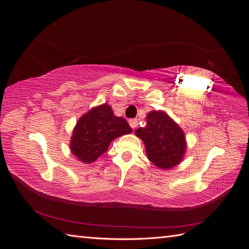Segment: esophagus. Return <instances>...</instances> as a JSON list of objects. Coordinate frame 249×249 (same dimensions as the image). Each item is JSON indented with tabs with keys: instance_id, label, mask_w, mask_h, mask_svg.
Segmentation results:
<instances>
[{
	"instance_id": "1",
	"label": "esophagus",
	"mask_w": 249,
	"mask_h": 249,
	"mask_svg": "<svg viewBox=\"0 0 249 249\" xmlns=\"http://www.w3.org/2000/svg\"><path fill=\"white\" fill-rule=\"evenodd\" d=\"M129 124H130V125H131L132 129H135V127H136V126H137V124H138V120H137V119H135V118L130 119V120H129Z\"/></svg>"
}]
</instances>
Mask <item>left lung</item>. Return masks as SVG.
Segmentation results:
<instances>
[{"instance_id":"left-lung-1","label":"left lung","mask_w":249,"mask_h":249,"mask_svg":"<svg viewBox=\"0 0 249 249\" xmlns=\"http://www.w3.org/2000/svg\"><path fill=\"white\" fill-rule=\"evenodd\" d=\"M145 127L135 132L144 142L148 159L162 169L172 168L186 150L185 135L179 126L162 111L149 112Z\"/></svg>"}]
</instances>
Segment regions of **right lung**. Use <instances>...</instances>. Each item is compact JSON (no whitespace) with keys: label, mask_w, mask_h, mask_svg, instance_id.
<instances>
[{"label":"right lung","mask_w":249,"mask_h":249,"mask_svg":"<svg viewBox=\"0 0 249 249\" xmlns=\"http://www.w3.org/2000/svg\"><path fill=\"white\" fill-rule=\"evenodd\" d=\"M132 132L126 120L114 115L107 104L90 110L74 127L71 149L78 159L91 163L102 156L115 138Z\"/></svg>","instance_id":"1"}]
</instances>
